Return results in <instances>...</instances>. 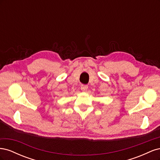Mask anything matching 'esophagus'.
Segmentation results:
<instances>
[{
    "mask_svg": "<svg viewBox=\"0 0 160 160\" xmlns=\"http://www.w3.org/2000/svg\"><path fill=\"white\" fill-rule=\"evenodd\" d=\"M88 86L87 85H83V84L81 85V89L82 91H85L88 90Z\"/></svg>",
    "mask_w": 160,
    "mask_h": 160,
    "instance_id": "1",
    "label": "esophagus"
}]
</instances>
